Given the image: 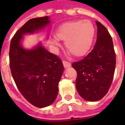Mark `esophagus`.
Masks as SVG:
<instances>
[{
  "label": "esophagus",
  "instance_id": "esophagus-1",
  "mask_svg": "<svg viewBox=\"0 0 125 125\" xmlns=\"http://www.w3.org/2000/svg\"><path fill=\"white\" fill-rule=\"evenodd\" d=\"M63 66H64V68H69V67H70L71 63L70 62H68L63 61Z\"/></svg>",
  "mask_w": 125,
  "mask_h": 125
}]
</instances>
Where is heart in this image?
Segmentation results:
<instances>
[{"mask_svg":"<svg viewBox=\"0 0 125 125\" xmlns=\"http://www.w3.org/2000/svg\"><path fill=\"white\" fill-rule=\"evenodd\" d=\"M94 27L88 20L68 22L60 26L55 37L50 39L55 46H60L59 40L65 41V48L76 57L83 56L88 52L94 39Z\"/></svg>","mask_w":125,"mask_h":125,"instance_id":"1","label":"heart"}]
</instances>
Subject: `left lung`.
<instances>
[{
    "mask_svg": "<svg viewBox=\"0 0 125 125\" xmlns=\"http://www.w3.org/2000/svg\"><path fill=\"white\" fill-rule=\"evenodd\" d=\"M97 40L94 49L83 60L72 63L77 72L76 86L80 96L96 102L107 94L113 81L116 56L113 39L108 30L96 21Z\"/></svg>",
    "mask_w": 125,
    "mask_h": 125,
    "instance_id": "obj_1",
    "label": "left lung"
}]
</instances>
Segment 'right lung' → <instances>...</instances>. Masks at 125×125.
Segmentation results:
<instances>
[{
    "label": "right lung",
    "mask_w": 125,
    "mask_h": 125,
    "mask_svg": "<svg viewBox=\"0 0 125 125\" xmlns=\"http://www.w3.org/2000/svg\"><path fill=\"white\" fill-rule=\"evenodd\" d=\"M51 25L49 17L32 19L12 37L9 50L10 68L18 89L31 104L44 108L53 103L63 72L62 62L39 41L31 49L23 45L24 36L34 34Z\"/></svg>",
    "instance_id": "right-lung-1"
}]
</instances>
